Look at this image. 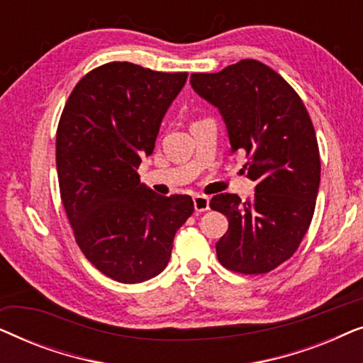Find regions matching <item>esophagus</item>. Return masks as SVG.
<instances>
[{
    "instance_id": "34e87169",
    "label": "esophagus",
    "mask_w": 363,
    "mask_h": 363,
    "mask_svg": "<svg viewBox=\"0 0 363 363\" xmlns=\"http://www.w3.org/2000/svg\"><path fill=\"white\" fill-rule=\"evenodd\" d=\"M193 203H195L196 213H203V211L210 210V198L205 195H195L193 196Z\"/></svg>"
}]
</instances>
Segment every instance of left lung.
<instances>
[{
  "label": "left lung",
  "mask_w": 363,
  "mask_h": 363,
  "mask_svg": "<svg viewBox=\"0 0 363 363\" xmlns=\"http://www.w3.org/2000/svg\"><path fill=\"white\" fill-rule=\"evenodd\" d=\"M191 87L220 111L231 152H246L255 195L211 198L230 221L216 242L226 269L266 274L289 259L314 216L320 183L315 130L304 102L276 71L242 59L215 74H191Z\"/></svg>",
  "instance_id": "1"
}]
</instances>
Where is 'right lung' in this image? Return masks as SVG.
Wrapping results in <instances>:
<instances>
[{"label": "right lung", "instance_id": "1", "mask_svg": "<svg viewBox=\"0 0 363 363\" xmlns=\"http://www.w3.org/2000/svg\"><path fill=\"white\" fill-rule=\"evenodd\" d=\"M186 77L104 64L77 82L59 121V190L74 238L102 274L123 284L165 269L175 233L195 210L191 196L157 195L137 173Z\"/></svg>", "mask_w": 363, "mask_h": 363}]
</instances>
